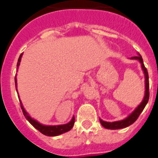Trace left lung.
<instances>
[{
	"label": "left lung",
	"mask_w": 158,
	"mask_h": 158,
	"mask_svg": "<svg viewBox=\"0 0 158 158\" xmlns=\"http://www.w3.org/2000/svg\"><path fill=\"white\" fill-rule=\"evenodd\" d=\"M131 59H136L138 60L140 63H141V67L144 71V78H145V93H144V97L143 99L142 102L140 103V105L136 108V109L132 112L127 118H125L124 120H119V121H115V122H106L102 120L101 119H99V121L101 123V124L105 128L108 129H120V128H124L126 127L129 126L132 124H133L137 118L139 117L140 114L144 110V107L146 106L147 103L149 101V75H148V71H147L146 67H144V62H143L142 57L140 54L137 55V56L132 57Z\"/></svg>",
	"instance_id": "8db88e82"
}]
</instances>
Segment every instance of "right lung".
I'll return each mask as SVG.
<instances>
[{
	"mask_svg": "<svg viewBox=\"0 0 158 158\" xmlns=\"http://www.w3.org/2000/svg\"><path fill=\"white\" fill-rule=\"evenodd\" d=\"M22 54H21L20 55L19 59H18V64H17V67H19L20 62H21V59H22ZM15 86H16V90H17V92H18V89H17V78L15 76ZM20 104H21V108L22 109V112H23L24 116L26 118V120L30 122V124L33 125L35 128H37L38 131L40 132H42V134L46 135V136H59L60 134H63L64 132H67L68 131H70L72 128V127L74 126V124H75V116H73L71 120L69 123L66 124H61V125H43V124L38 123L37 120L32 119L30 116V115L26 112V110L24 109L23 106H22V101L20 100Z\"/></svg>",
	"mask_w": 158,
	"mask_h": 158,
	"instance_id": "1",
	"label": "right lung"
}]
</instances>
